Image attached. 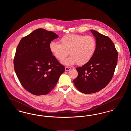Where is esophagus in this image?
I'll use <instances>...</instances> for the list:
<instances>
[{"instance_id": "esophagus-1", "label": "esophagus", "mask_w": 131, "mask_h": 131, "mask_svg": "<svg viewBox=\"0 0 131 131\" xmlns=\"http://www.w3.org/2000/svg\"><path fill=\"white\" fill-rule=\"evenodd\" d=\"M71 70V68H70V67H65V71H70V70Z\"/></svg>"}]
</instances>
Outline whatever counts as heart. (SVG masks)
I'll use <instances>...</instances> for the list:
<instances>
[{
    "label": "heart",
    "mask_w": 131,
    "mask_h": 131,
    "mask_svg": "<svg viewBox=\"0 0 131 131\" xmlns=\"http://www.w3.org/2000/svg\"><path fill=\"white\" fill-rule=\"evenodd\" d=\"M61 44L52 41L49 44L51 53L56 59L61 61L69 54L71 56L62 61L63 64L71 66L78 63L82 65L88 62L93 56L97 43L91 36L68 34L60 39Z\"/></svg>",
    "instance_id": "b5f03b06"
}]
</instances>
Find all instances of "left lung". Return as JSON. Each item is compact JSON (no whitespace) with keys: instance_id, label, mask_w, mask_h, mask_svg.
<instances>
[{"instance_id":"8db88e82","label":"left lung","mask_w":131,"mask_h":131,"mask_svg":"<svg viewBox=\"0 0 131 131\" xmlns=\"http://www.w3.org/2000/svg\"><path fill=\"white\" fill-rule=\"evenodd\" d=\"M96 41V51L91 59L76 68L78 75L74 80L77 89L84 94L99 91L111 81L117 63L118 52L111 39L90 30Z\"/></svg>"}]
</instances>
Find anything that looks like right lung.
Returning a JSON list of instances; mask_svg holds the SVG:
<instances>
[{"label":"right lung","instance_id":"right-lung-1","mask_svg":"<svg viewBox=\"0 0 131 131\" xmlns=\"http://www.w3.org/2000/svg\"><path fill=\"white\" fill-rule=\"evenodd\" d=\"M58 37L52 31L38 28L23 38L17 48L15 71L22 86L33 95L50 93L65 71L49 49L51 41Z\"/></svg>","mask_w":131,"mask_h":131}]
</instances>
